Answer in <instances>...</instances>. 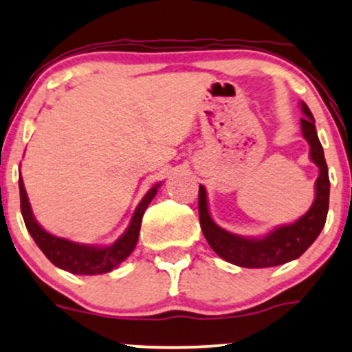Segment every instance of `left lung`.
<instances>
[{
    "mask_svg": "<svg viewBox=\"0 0 352 352\" xmlns=\"http://www.w3.org/2000/svg\"><path fill=\"white\" fill-rule=\"evenodd\" d=\"M300 105L305 115L304 118H300L302 135L310 146V159L320 168V175L315 182L317 191H315L314 204L300 219L292 224L276 228L261 239H248L230 234L211 219L206 190L203 185H199L198 211L201 230L209 247L229 263L242 266V268H270V266L284 265L296 260L312 245L327 222L328 203H330V179H328L327 161H324L323 148L315 130L314 115L304 102Z\"/></svg>",
    "mask_w": 352,
    "mask_h": 352,
    "instance_id": "1",
    "label": "left lung"
}]
</instances>
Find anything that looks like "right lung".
<instances>
[{
    "instance_id": "obj_1",
    "label": "right lung",
    "mask_w": 352,
    "mask_h": 352,
    "mask_svg": "<svg viewBox=\"0 0 352 352\" xmlns=\"http://www.w3.org/2000/svg\"><path fill=\"white\" fill-rule=\"evenodd\" d=\"M159 186H161V184L154 185L153 188L144 195V198L141 199L140 204H138L130 226L124 230L122 237H120L117 242H113L112 245L104 248L82 245V243L55 237V235H52L50 232H47V230L40 228L38 222L35 221V217L32 214V209H30V203L28 193H25L22 177H19L21 212L22 217H24L25 228H28L29 234L32 235L35 243H37L40 250L43 252V255H45L53 265L65 271H69V273L73 274H104L117 268V266L122 263V261L126 260V258L131 255V252L135 250L138 237H140V228L144 211L146 208L149 206V203L153 201Z\"/></svg>"
}]
</instances>
